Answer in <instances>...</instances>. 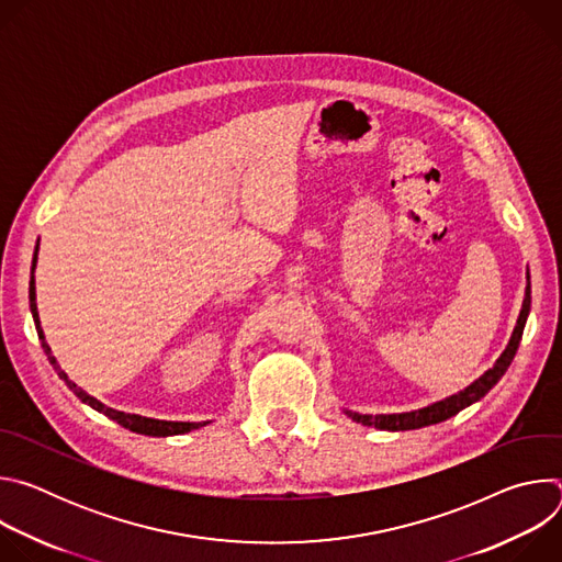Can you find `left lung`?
<instances>
[{
  "mask_svg": "<svg viewBox=\"0 0 562 562\" xmlns=\"http://www.w3.org/2000/svg\"><path fill=\"white\" fill-rule=\"evenodd\" d=\"M527 280H529V273H527ZM529 308H531V286L527 282V289H525V300H522V308H520V315H518V323H516V329L512 334V340L507 345V349L503 351V356L496 360V364L485 371L483 375H480L475 382H471L464 391L456 393V395H449L445 400H440V403L436 405H429L425 409H418V412H409V414H391V416H362V414H356V412H345L351 420L356 423H362L367 427H375V429H384V431H409V429H420V427H429V425H436V423H442L451 416H456L458 412H462L464 407L477 403L480 397H483L507 371V367L512 364L516 351H518V345H520V338H522V329H525V323H527V315H529Z\"/></svg>",
  "mask_w": 562,
  "mask_h": 562,
  "instance_id": "8db88e82",
  "label": "left lung"
}]
</instances>
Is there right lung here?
Segmentation results:
<instances>
[{"label":"right lung","instance_id":"right-lung-1","mask_svg":"<svg viewBox=\"0 0 562 562\" xmlns=\"http://www.w3.org/2000/svg\"><path fill=\"white\" fill-rule=\"evenodd\" d=\"M37 265V249H35V258H33V269ZM29 297H31V313H33V319H35V329H37V336L42 340V347H44V353L48 356L53 369L57 371V375L68 384V389L82 400V403H87L89 407H93L95 412L104 414L106 418L115 420L117 425H122L124 429L128 431H135V434H142V436H178V434H187V431H193V429H200L209 423H171V420H153V418H144V416H135V414H124V412H115L106 405H102L100 400H95L93 395H89L87 391L79 389L75 382L68 380V375L59 369L55 356L50 353V347L46 345V338H44V331H42V325H40V315H37V304H35V280L31 276V289H29Z\"/></svg>","mask_w":562,"mask_h":562}]
</instances>
